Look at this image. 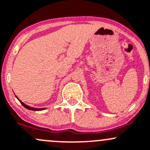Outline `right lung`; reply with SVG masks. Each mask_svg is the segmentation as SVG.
<instances>
[{
	"instance_id": "add662e5",
	"label": "right lung",
	"mask_w": 150,
	"mask_h": 150,
	"mask_svg": "<svg viewBox=\"0 0 150 150\" xmlns=\"http://www.w3.org/2000/svg\"><path fill=\"white\" fill-rule=\"evenodd\" d=\"M16 98H17V99L19 100L20 103H21V105H22L23 106L25 107V108L26 109H28V110H33V111H41V110H43L45 109V108H32V107H30V106H28V105H25V103H23V102L21 101V100H20L18 99V97H16Z\"/></svg>"
}]
</instances>
